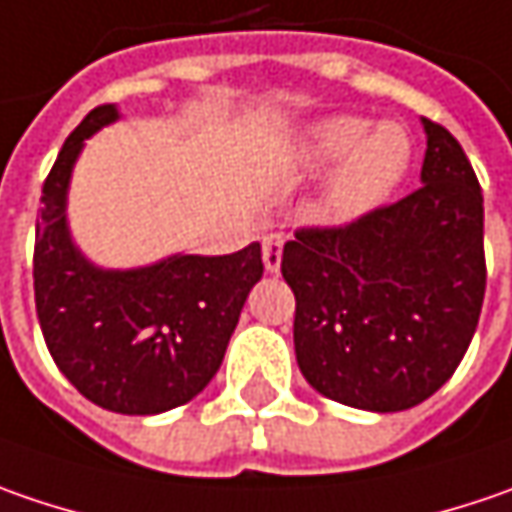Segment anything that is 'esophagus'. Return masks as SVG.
Here are the masks:
<instances>
[{
	"label": "esophagus",
	"mask_w": 512,
	"mask_h": 512,
	"mask_svg": "<svg viewBox=\"0 0 512 512\" xmlns=\"http://www.w3.org/2000/svg\"><path fill=\"white\" fill-rule=\"evenodd\" d=\"M282 244H285V239L279 233H270L262 239V259H265L268 273H279V268H282Z\"/></svg>",
	"instance_id": "obj_1"
}]
</instances>
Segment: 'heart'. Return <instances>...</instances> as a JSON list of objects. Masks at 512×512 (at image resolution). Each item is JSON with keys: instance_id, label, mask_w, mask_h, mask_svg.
<instances>
[{"instance_id": "obj_1", "label": "heart", "mask_w": 512, "mask_h": 512, "mask_svg": "<svg viewBox=\"0 0 512 512\" xmlns=\"http://www.w3.org/2000/svg\"><path fill=\"white\" fill-rule=\"evenodd\" d=\"M412 138L397 123L371 126L366 117L331 115L314 120L291 146V167L302 178L334 169L325 190V216L348 224L377 210L406 178Z\"/></svg>"}]
</instances>
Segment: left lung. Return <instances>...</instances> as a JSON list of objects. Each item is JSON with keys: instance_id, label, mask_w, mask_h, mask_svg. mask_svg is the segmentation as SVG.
I'll return each mask as SVG.
<instances>
[{"instance_id": "1", "label": "left lung", "mask_w": 512, "mask_h": 512, "mask_svg": "<svg viewBox=\"0 0 512 512\" xmlns=\"http://www.w3.org/2000/svg\"><path fill=\"white\" fill-rule=\"evenodd\" d=\"M421 190L282 250L302 377L337 403L403 412L464 360L478 325L484 195L461 143L423 117Z\"/></svg>"}]
</instances>
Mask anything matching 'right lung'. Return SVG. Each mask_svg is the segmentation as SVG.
Wrapping results in <instances>:
<instances>
[{
    "label": "right lung",
    "mask_w": 512,
    "mask_h": 512,
    "mask_svg": "<svg viewBox=\"0 0 512 512\" xmlns=\"http://www.w3.org/2000/svg\"><path fill=\"white\" fill-rule=\"evenodd\" d=\"M115 120L117 106L91 109L42 184L37 317L57 369L80 395L120 415H161L216 377L265 265L256 242L227 256L172 253L129 270L94 265L71 239L68 187L86 141Z\"/></svg>",
    "instance_id": "add662e5"
}]
</instances>
